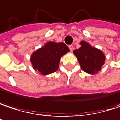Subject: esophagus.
I'll list each match as a JSON object with an SVG mask.
<instances>
[{
    "mask_svg": "<svg viewBox=\"0 0 120 120\" xmlns=\"http://www.w3.org/2000/svg\"><path fill=\"white\" fill-rule=\"evenodd\" d=\"M69 49H70V51H72L74 49V47H73V46L72 45H69Z\"/></svg>",
    "mask_w": 120,
    "mask_h": 120,
    "instance_id": "esophagus-1",
    "label": "esophagus"
}]
</instances>
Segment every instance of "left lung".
<instances>
[{
	"label": "left lung",
	"instance_id": "left-lung-1",
	"mask_svg": "<svg viewBox=\"0 0 120 120\" xmlns=\"http://www.w3.org/2000/svg\"><path fill=\"white\" fill-rule=\"evenodd\" d=\"M81 47L73 51L84 71L95 74L100 70L104 64L105 57L104 53L99 49L93 48L89 43L82 41Z\"/></svg>",
	"mask_w": 120,
	"mask_h": 120
}]
</instances>
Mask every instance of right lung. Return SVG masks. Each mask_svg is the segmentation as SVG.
Wrapping results in <instances>:
<instances>
[{"mask_svg":"<svg viewBox=\"0 0 120 120\" xmlns=\"http://www.w3.org/2000/svg\"><path fill=\"white\" fill-rule=\"evenodd\" d=\"M69 51L63 42H49L32 54L31 62L35 70L42 75H47L58 70L60 58Z\"/></svg>","mask_w":120,"mask_h":120,"instance_id":"right-lung-1","label":"right lung"}]
</instances>
